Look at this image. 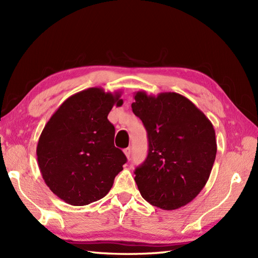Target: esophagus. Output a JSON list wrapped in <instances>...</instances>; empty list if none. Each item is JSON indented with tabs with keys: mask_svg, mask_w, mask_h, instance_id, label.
<instances>
[{
	"mask_svg": "<svg viewBox=\"0 0 258 258\" xmlns=\"http://www.w3.org/2000/svg\"><path fill=\"white\" fill-rule=\"evenodd\" d=\"M124 154L126 155V157H127V160H130V157H131V147H127V149L124 150Z\"/></svg>",
	"mask_w": 258,
	"mask_h": 258,
	"instance_id": "1",
	"label": "esophagus"
}]
</instances>
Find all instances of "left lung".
I'll return each instance as SVG.
<instances>
[{"label": "left lung", "mask_w": 258, "mask_h": 258, "mask_svg": "<svg viewBox=\"0 0 258 258\" xmlns=\"http://www.w3.org/2000/svg\"><path fill=\"white\" fill-rule=\"evenodd\" d=\"M133 113L147 131L149 155L135 169L142 197L172 211L185 206L204 188L216 157L213 124L188 98L174 92L134 94Z\"/></svg>", "instance_id": "obj_1"}]
</instances>
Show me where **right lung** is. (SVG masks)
I'll list each match as a JSON object with an SVG mask.
<instances>
[{
  "label": "right lung",
  "instance_id": "add662e5",
  "mask_svg": "<svg viewBox=\"0 0 258 258\" xmlns=\"http://www.w3.org/2000/svg\"><path fill=\"white\" fill-rule=\"evenodd\" d=\"M120 92L90 87L65 100L43 128L36 147L45 184L59 199L84 206L103 199L126 156L114 146L107 115L120 106Z\"/></svg>",
  "mask_w": 258,
  "mask_h": 258
}]
</instances>
